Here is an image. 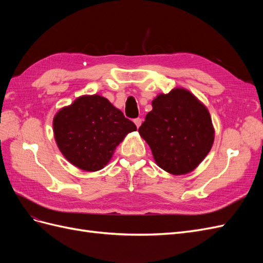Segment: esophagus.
Wrapping results in <instances>:
<instances>
[{
  "mask_svg": "<svg viewBox=\"0 0 263 263\" xmlns=\"http://www.w3.org/2000/svg\"><path fill=\"white\" fill-rule=\"evenodd\" d=\"M134 123H135V125H136L137 127H139V126L141 125V123H142V119H141L140 117L135 118V119H134Z\"/></svg>",
  "mask_w": 263,
  "mask_h": 263,
  "instance_id": "obj_1",
  "label": "esophagus"
}]
</instances>
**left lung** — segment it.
Returning <instances> with one entry per match:
<instances>
[{
  "instance_id": "left-lung-1",
  "label": "left lung",
  "mask_w": 263,
  "mask_h": 263,
  "mask_svg": "<svg viewBox=\"0 0 263 263\" xmlns=\"http://www.w3.org/2000/svg\"><path fill=\"white\" fill-rule=\"evenodd\" d=\"M138 132L157 164L176 176L194 170L214 142L208 108L184 89L158 95Z\"/></svg>"
}]
</instances>
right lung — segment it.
<instances>
[{"label":"right lung","mask_w":263,"mask_h":263,"mask_svg":"<svg viewBox=\"0 0 263 263\" xmlns=\"http://www.w3.org/2000/svg\"><path fill=\"white\" fill-rule=\"evenodd\" d=\"M137 127L100 95L81 97L53 118L55 142L68 160L84 171H98Z\"/></svg>","instance_id":"1"}]
</instances>
